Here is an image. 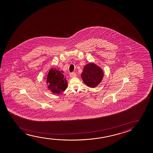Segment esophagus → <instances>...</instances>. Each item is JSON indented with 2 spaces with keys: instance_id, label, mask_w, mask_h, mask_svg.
Listing matches in <instances>:
<instances>
[{
  "instance_id": "1",
  "label": "esophagus",
  "mask_w": 153,
  "mask_h": 153,
  "mask_svg": "<svg viewBox=\"0 0 153 153\" xmlns=\"http://www.w3.org/2000/svg\"><path fill=\"white\" fill-rule=\"evenodd\" d=\"M70 76L71 77V78L75 77L76 76V74L75 73H71L70 74Z\"/></svg>"
}]
</instances>
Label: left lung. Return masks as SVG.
Wrapping results in <instances>:
<instances>
[{
  "mask_svg": "<svg viewBox=\"0 0 153 153\" xmlns=\"http://www.w3.org/2000/svg\"><path fill=\"white\" fill-rule=\"evenodd\" d=\"M81 76L86 85L91 88H94L102 79L103 72L98 66L93 63H89L84 67Z\"/></svg>",
  "mask_w": 153,
  "mask_h": 153,
  "instance_id": "obj_1",
  "label": "left lung"
}]
</instances>
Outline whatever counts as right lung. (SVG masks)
<instances>
[{"instance_id": "obj_1", "label": "right lung", "mask_w": 153, "mask_h": 153, "mask_svg": "<svg viewBox=\"0 0 153 153\" xmlns=\"http://www.w3.org/2000/svg\"><path fill=\"white\" fill-rule=\"evenodd\" d=\"M63 73V71L53 68L48 72L46 83L48 89L53 93L59 94L67 88V80Z\"/></svg>"}]
</instances>
